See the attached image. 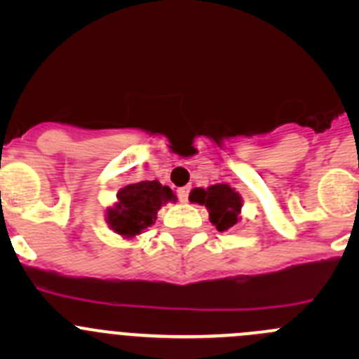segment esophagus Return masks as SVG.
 <instances>
[{"instance_id": "esophagus-1", "label": "esophagus", "mask_w": 359, "mask_h": 359, "mask_svg": "<svg viewBox=\"0 0 359 359\" xmlns=\"http://www.w3.org/2000/svg\"><path fill=\"white\" fill-rule=\"evenodd\" d=\"M189 189L191 187H180V189H177V194H179V198H180V201H184L186 203L187 201V196H189Z\"/></svg>"}]
</instances>
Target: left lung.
Returning <instances> with one entry per match:
<instances>
[{
    "mask_svg": "<svg viewBox=\"0 0 359 359\" xmlns=\"http://www.w3.org/2000/svg\"><path fill=\"white\" fill-rule=\"evenodd\" d=\"M189 201L206 206L210 222L219 231H227L241 220L243 198L229 184H213L206 189L194 187L189 193Z\"/></svg>",
    "mask_w": 359,
    "mask_h": 359,
    "instance_id": "obj_1",
    "label": "left lung"
}]
</instances>
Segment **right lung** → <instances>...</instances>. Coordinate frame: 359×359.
I'll return each instance as SVG.
<instances>
[{
    "mask_svg": "<svg viewBox=\"0 0 359 359\" xmlns=\"http://www.w3.org/2000/svg\"><path fill=\"white\" fill-rule=\"evenodd\" d=\"M175 201V193L158 180L128 184L119 189L116 201L106 208V222L116 234L133 241L156 222L161 206Z\"/></svg>",
    "mask_w": 359,
    "mask_h": 359,
    "instance_id": "obj_1",
    "label": "right lung"
}]
</instances>
